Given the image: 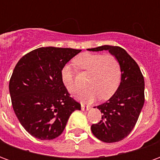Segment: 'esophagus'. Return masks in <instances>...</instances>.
I'll list each match as a JSON object with an SVG mask.
<instances>
[{"label":"esophagus","instance_id":"1","mask_svg":"<svg viewBox=\"0 0 160 160\" xmlns=\"http://www.w3.org/2000/svg\"><path fill=\"white\" fill-rule=\"evenodd\" d=\"M91 108V106H88V105H85V104H81V110L82 111H88Z\"/></svg>","mask_w":160,"mask_h":160}]
</instances>
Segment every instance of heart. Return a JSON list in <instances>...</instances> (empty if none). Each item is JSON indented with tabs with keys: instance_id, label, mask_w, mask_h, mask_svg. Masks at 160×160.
<instances>
[{
	"instance_id": "obj_1",
	"label": "heart",
	"mask_w": 160,
	"mask_h": 160,
	"mask_svg": "<svg viewBox=\"0 0 160 160\" xmlns=\"http://www.w3.org/2000/svg\"><path fill=\"white\" fill-rule=\"evenodd\" d=\"M73 63L77 69L89 73L87 80L88 88L77 95L79 100L92 102L98 98L107 100L116 93L122 80V68L114 55L84 52L73 59ZM62 80L70 93H76L80 89L71 65L63 67Z\"/></svg>"
}]
</instances>
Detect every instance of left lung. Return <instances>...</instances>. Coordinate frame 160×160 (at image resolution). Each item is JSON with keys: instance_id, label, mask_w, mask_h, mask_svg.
Returning <instances> with one entry per match:
<instances>
[{"instance_id": "1", "label": "left lung", "mask_w": 160, "mask_h": 160, "mask_svg": "<svg viewBox=\"0 0 160 160\" xmlns=\"http://www.w3.org/2000/svg\"><path fill=\"white\" fill-rule=\"evenodd\" d=\"M109 50L119 61L122 80L118 91L104 104L98 106L102 120L91 129L96 137L107 143L127 137L137 122L145 102L144 77L136 62L119 46L103 45L88 49L91 51Z\"/></svg>"}]
</instances>
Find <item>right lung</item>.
Masks as SVG:
<instances>
[{"label":"right lung","instance_id":"add662e5","mask_svg":"<svg viewBox=\"0 0 160 160\" xmlns=\"http://www.w3.org/2000/svg\"><path fill=\"white\" fill-rule=\"evenodd\" d=\"M80 49L42 47L20 58L9 81L12 105L19 122L39 140L58 137L80 104L63 85L62 70Z\"/></svg>","mask_w":160,"mask_h":160}]
</instances>
